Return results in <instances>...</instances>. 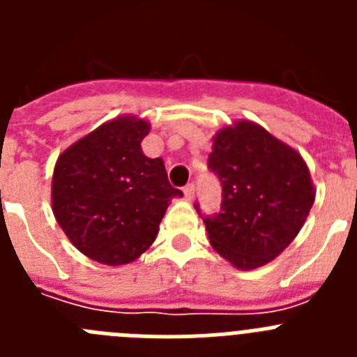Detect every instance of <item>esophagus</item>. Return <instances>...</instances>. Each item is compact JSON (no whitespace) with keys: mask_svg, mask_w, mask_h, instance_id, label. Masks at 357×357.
Wrapping results in <instances>:
<instances>
[{"mask_svg":"<svg viewBox=\"0 0 357 357\" xmlns=\"http://www.w3.org/2000/svg\"><path fill=\"white\" fill-rule=\"evenodd\" d=\"M184 197L185 200H193L195 198V185L193 184H188L184 188Z\"/></svg>","mask_w":357,"mask_h":357,"instance_id":"esophagus-1","label":"esophagus"}]
</instances>
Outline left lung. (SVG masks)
Segmentation results:
<instances>
[{
	"instance_id": "obj_1",
	"label": "left lung",
	"mask_w": 357,
	"mask_h": 357,
	"mask_svg": "<svg viewBox=\"0 0 357 357\" xmlns=\"http://www.w3.org/2000/svg\"><path fill=\"white\" fill-rule=\"evenodd\" d=\"M209 169L223 189L222 211L204 218L211 247L238 270L275 259L314 204L317 191L301 153L257 123L239 119L213 137Z\"/></svg>"
}]
</instances>
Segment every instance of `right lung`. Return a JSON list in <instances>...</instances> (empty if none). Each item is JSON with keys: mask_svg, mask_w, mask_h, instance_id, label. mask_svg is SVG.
I'll return each mask as SVG.
<instances>
[{"mask_svg": "<svg viewBox=\"0 0 357 357\" xmlns=\"http://www.w3.org/2000/svg\"><path fill=\"white\" fill-rule=\"evenodd\" d=\"M148 132L146 119L118 116L66 148L53 169L56 223L82 254L107 266L146 252L172 198L182 197L164 160L141 150Z\"/></svg>", "mask_w": 357, "mask_h": 357, "instance_id": "1", "label": "right lung"}]
</instances>
